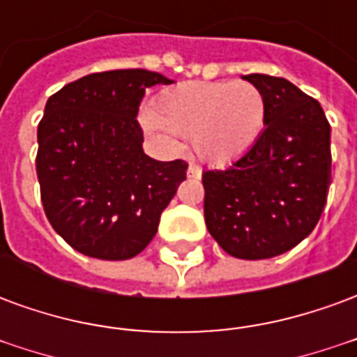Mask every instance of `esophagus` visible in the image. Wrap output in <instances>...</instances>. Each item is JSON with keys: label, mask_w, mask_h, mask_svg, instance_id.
<instances>
[{"label": "esophagus", "mask_w": 357, "mask_h": 357, "mask_svg": "<svg viewBox=\"0 0 357 357\" xmlns=\"http://www.w3.org/2000/svg\"><path fill=\"white\" fill-rule=\"evenodd\" d=\"M202 176V170L197 166V164H191L189 168H187V178H193V179H199Z\"/></svg>", "instance_id": "obj_1"}]
</instances>
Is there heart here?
<instances>
[{"mask_svg": "<svg viewBox=\"0 0 357 357\" xmlns=\"http://www.w3.org/2000/svg\"><path fill=\"white\" fill-rule=\"evenodd\" d=\"M143 128L168 145L191 137L197 156L212 166L245 156L268 122L266 97L248 82H183L158 95Z\"/></svg>", "mask_w": 357, "mask_h": 357, "instance_id": "1", "label": "heart"}]
</instances>
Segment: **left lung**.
I'll return each instance as SVG.
<instances>
[{"label":"left lung","mask_w":357,"mask_h":357,"mask_svg":"<svg viewBox=\"0 0 357 357\" xmlns=\"http://www.w3.org/2000/svg\"><path fill=\"white\" fill-rule=\"evenodd\" d=\"M266 97L268 122L247 155L202 174L204 220L227 255L264 260L306 239L331 185V124L321 105L284 78L248 74Z\"/></svg>","instance_id":"8db88e82"}]
</instances>
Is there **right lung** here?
<instances>
[{"label": "right lung", "mask_w": 357, "mask_h": 357, "mask_svg": "<svg viewBox=\"0 0 357 357\" xmlns=\"http://www.w3.org/2000/svg\"><path fill=\"white\" fill-rule=\"evenodd\" d=\"M172 84L128 68L84 76L47 99L38 124L36 172L45 216L82 255L128 260L153 241L185 179V160L143 153L137 122L145 89Z\"/></svg>", "instance_id": "obj_1"}]
</instances>
